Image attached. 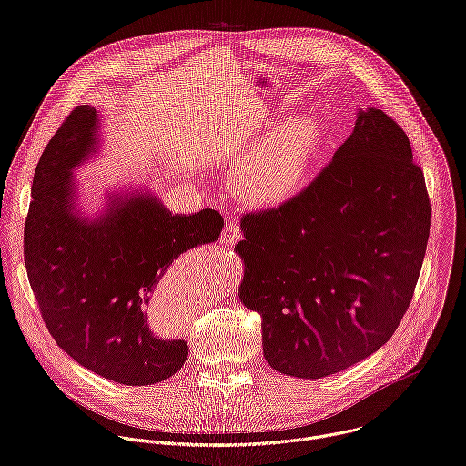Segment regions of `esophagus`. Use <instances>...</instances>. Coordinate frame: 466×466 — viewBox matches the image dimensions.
Wrapping results in <instances>:
<instances>
[{
  "label": "esophagus",
  "mask_w": 466,
  "mask_h": 466,
  "mask_svg": "<svg viewBox=\"0 0 466 466\" xmlns=\"http://www.w3.org/2000/svg\"><path fill=\"white\" fill-rule=\"evenodd\" d=\"M239 238H241V230H239L238 223L228 221V223L225 225L223 232H221V243H223L225 247H232L234 243L239 241Z\"/></svg>",
  "instance_id": "obj_1"
}]
</instances>
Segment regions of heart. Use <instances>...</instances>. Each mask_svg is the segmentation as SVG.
I'll return each instance as SVG.
<instances>
[{"mask_svg":"<svg viewBox=\"0 0 466 466\" xmlns=\"http://www.w3.org/2000/svg\"><path fill=\"white\" fill-rule=\"evenodd\" d=\"M317 146L319 127L311 116L300 112L282 119L234 164V193L254 207L286 201L306 178Z\"/></svg>","mask_w":466,"mask_h":466,"instance_id":"1","label":"heart"}]
</instances>
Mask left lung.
<instances>
[{"label":"left lung","instance_id":"8db88e82","mask_svg":"<svg viewBox=\"0 0 466 466\" xmlns=\"http://www.w3.org/2000/svg\"><path fill=\"white\" fill-rule=\"evenodd\" d=\"M430 216L408 135L381 110L360 108L308 187L241 218L238 295L261 315L268 363L315 380L385 345L413 299Z\"/></svg>","mask_w":466,"mask_h":466}]
</instances>
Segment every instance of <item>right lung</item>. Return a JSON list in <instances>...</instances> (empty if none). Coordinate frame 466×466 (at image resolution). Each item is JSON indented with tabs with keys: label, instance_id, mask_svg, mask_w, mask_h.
I'll return each mask as SVG.
<instances>
[{
	"label": "right lung",
	"instance_id": "right-lung-1",
	"mask_svg": "<svg viewBox=\"0 0 466 466\" xmlns=\"http://www.w3.org/2000/svg\"><path fill=\"white\" fill-rule=\"evenodd\" d=\"M99 130L97 110L81 105L40 157L24 232L27 277L66 354L116 383L153 385L180 370L187 343L153 336L149 300L180 254L219 238L223 218L171 214L144 187L108 191L97 214H85L74 171L97 155Z\"/></svg>",
	"mask_w": 466,
	"mask_h": 466
}]
</instances>
